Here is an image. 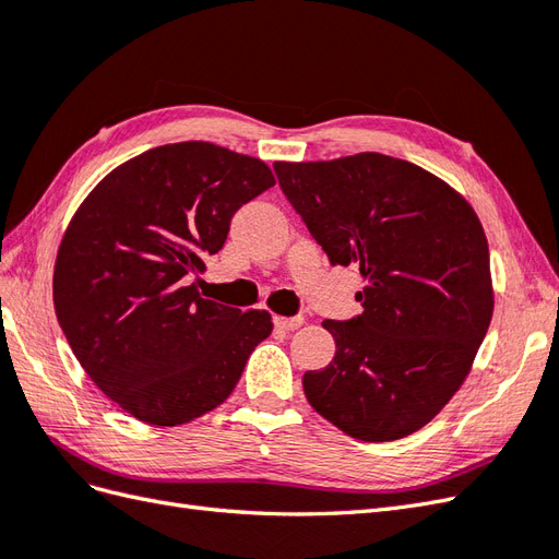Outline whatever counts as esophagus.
Returning a JSON list of instances; mask_svg holds the SVG:
<instances>
[{
    "instance_id": "esophagus-1",
    "label": "esophagus",
    "mask_w": 559,
    "mask_h": 559,
    "mask_svg": "<svg viewBox=\"0 0 559 559\" xmlns=\"http://www.w3.org/2000/svg\"><path fill=\"white\" fill-rule=\"evenodd\" d=\"M306 324V319L302 317H275V326L282 331H296Z\"/></svg>"
}]
</instances>
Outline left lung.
I'll list each match as a JSON object with an SVG mask.
<instances>
[{
  "label": "left lung",
  "instance_id": "left-lung-1",
  "mask_svg": "<svg viewBox=\"0 0 559 559\" xmlns=\"http://www.w3.org/2000/svg\"><path fill=\"white\" fill-rule=\"evenodd\" d=\"M275 173L331 265L366 282L357 319L321 321L335 357L302 376L310 405L368 443L419 431L460 392L492 321L478 214L443 179L373 151Z\"/></svg>",
  "mask_w": 559,
  "mask_h": 559
}]
</instances>
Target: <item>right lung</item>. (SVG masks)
I'll list each match as a JSON object with an SVG mask.
<instances>
[{
  "instance_id": "right-lung-1",
  "label": "right lung",
  "mask_w": 559,
  "mask_h": 559,
  "mask_svg": "<svg viewBox=\"0 0 559 559\" xmlns=\"http://www.w3.org/2000/svg\"><path fill=\"white\" fill-rule=\"evenodd\" d=\"M270 186L261 158L165 144L118 165L67 226L53 270L60 329L91 380L144 425L214 411L273 333L267 310L207 300L191 280L224 247L233 214Z\"/></svg>"
}]
</instances>
